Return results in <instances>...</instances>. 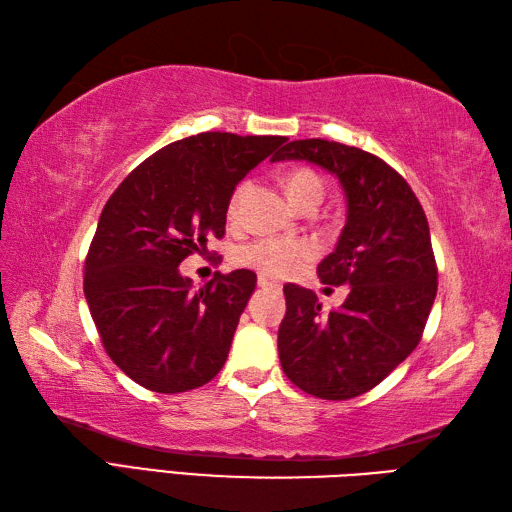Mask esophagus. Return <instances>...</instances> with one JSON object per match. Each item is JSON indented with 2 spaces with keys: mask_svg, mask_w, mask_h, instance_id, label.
<instances>
[{
  "mask_svg": "<svg viewBox=\"0 0 512 512\" xmlns=\"http://www.w3.org/2000/svg\"><path fill=\"white\" fill-rule=\"evenodd\" d=\"M257 286H259V288H277L275 281H270L266 275H259V277H257Z\"/></svg>",
  "mask_w": 512,
  "mask_h": 512,
  "instance_id": "esophagus-1",
  "label": "esophagus"
}]
</instances>
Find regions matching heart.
<instances>
[{
    "label": "heart",
    "instance_id": "heart-1",
    "mask_svg": "<svg viewBox=\"0 0 512 512\" xmlns=\"http://www.w3.org/2000/svg\"><path fill=\"white\" fill-rule=\"evenodd\" d=\"M246 193V184H239L228 202V215L235 217L239 213ZM286 193L290 202L301 209L308 202H319L325 195V184L319 173L310 169H295L286 176ZM312 257V246L297 239H257V242L239 248L237 259L242 264L257 268L262 275L268 277H284L295 273Z\"/></svg>",
    "mask_w": 512,
    "mask_h": 512
}]
</instances>
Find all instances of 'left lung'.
I'll return each instance as SVG.
<instances>
[{
    "instance_id": "obj_1",
    "label": "left lung",
    "mask_w": 512,
    "mask_h": 512,
    "mask_svg": "<svg viewBox=\"0 0 512 512\" xmlns=\"http://www.w3.org/2000/svg\"><path fill=\"white\" fill-rule=\"evenodd\" d=\"M275 160H308L339 178L347 222L317 275L328 286H350L343 306L330 312L321 310L312 290L284 286L281 367L310 396H361L422 339L438 292L427 215L396 169L358 147L323 138L292 140Z\"/></svg>"
}]
</instances>
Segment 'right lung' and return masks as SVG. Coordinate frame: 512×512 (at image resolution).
I'll return each instance as SVG.
<instances>
[{"instance_id": "1", "label": "right lung", "mask_w": 512, "mask_h": 512, "mask_svg": "<svg viewBox=\"0 0 512 512\" xmlns=\"http://www.w3.org/2000/svg\"><path fill=\"white\" fill-rule=\"evenodd\" d=\"M286 140L226 132L176 140L140 162L107 200L83 290L105 352L134 383L180 394L224 367L257 275L217 273L193 290L178 266L224 237L237 182Z\"/></svg>"}]
</instances>
